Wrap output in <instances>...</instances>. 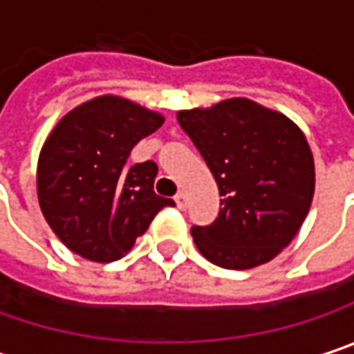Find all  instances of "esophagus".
<instances>
[{
    "label": "esophagus",
    "mask_w": 354,
    "mask_h": 354,
    "mask_svg": "<svg viewBox=\"0 0 354 354\" xmlns=\"http://www.w3.org/2000/svg\"><path fill=\"white\" fill-rule=\"evenodd\" d=\"M174 201H176L178 209L180 210L186 209V194H184V192H178L176 196H174Z\"/></svg>",
    "instance_id": "obj_1"
}]
</instances>
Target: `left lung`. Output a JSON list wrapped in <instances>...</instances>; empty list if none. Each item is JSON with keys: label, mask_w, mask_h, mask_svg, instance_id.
Returning <instances> with one entry per match:
<instances>
[{"label": "left lung", "mask_w": 354, "mask_h": 354, "mask_svg": "<svg viewBox=\"0 0 354 354\" xmlns=\"http://www.w3.org/2000/svg\"><path fill=\"white\" fill-rule=\"evenodd\" d=\"M221 194L218 216L192 227L198 251L225 270L272 261L304 223L314 196V158L286 115L249 99L178 111Z\"/></svg>", "instance_id": "left-lung-1"}]
</instances>
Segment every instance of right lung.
I'll return each mask as SVG.
<instances>
[{"instance_id":"1","label":"right lung","mask_w":354,"mask_h":354,"mask_svg":"<svg viewBox=\"0 0 354 354\" xmlns=\"http://www.w3.org/2000/svg\"><path fill=\"white\" fill-rule=\"evenodd\" d=\"M164 117L103 95L66 113L38 160V201L56 237L84 259H121L174 201L153 192L156 162L127 164Z\"/></svg>"}]
</instances>
